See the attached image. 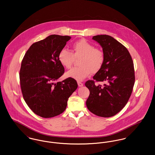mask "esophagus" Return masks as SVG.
Returning <instances> with one entry per match:
<instances>
[{
    "instance_id": "1",
    "label": "esophagus",
    "mask_w": 155,
    "mask_h": 155,
    "mask_svg": "<svg viewBox=\"0 0 155 155\" xmlns=\"http://www.w3.org/2000/svg\"><path fill=\"white\" fill-rule=\"evenodd\" d=\"M77 83H78V85L79 87H83L84 85L83 83H82L80 82V81H78Z\"/></svg>"
}]
</instances>
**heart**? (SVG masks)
I'll list each match as a JSON object with an SVG mask.
<instances>
[{"mask_svg": "<svg viewBox=\"0 0 155 155\" xmlns=\"http://www.w3.org/2000/svg\"><path fill=\"white\" fill-rule=\"evenodd\" d=\"M79 60L80 67H74L66 72L68 78L78 81H83L90 73H96L102 68L104 60V54L100 48L94 46L85 39L74 42L72 45V52L63 49L59 53L58 60L65 68H70L75 61Z\"/></svg>", "mask_w": 155, "mask_h": 155, "instance_id": "heart-1", "label": "heart"}]
</instances>
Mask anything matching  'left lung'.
<instances>
[{
  "instance_id": "left-lung-1",
  "label": "left lung",
  "mask_w": 155,
  "mask_h": 155,
  "mask_svg": "<svg viewBox=\"0 0 155 155\" xmlns=\"http://www.w3.org/2000/svg\"><path fill=\"white\" fill-rule=\"evenodd\" d=\"M93 39L101 46L105 60L93 80L85 84L90 90L86 105L95 115L110 117L124 108L131 95L135 81L133 62L127 49L112 36H94Z\"/></svg>"
}]
</instances>
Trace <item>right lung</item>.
Listing matches in <instances>:
<instances>
[{
  "label": "right lung",
  "mask_w": 155,
  "mask_h": 155,
  "mask_svg": "<svg viewBox=\"0 0 155 155\" xmlns=\"http://www.w3.org/2000/svg\"><path fill=\"white\" fill-rule=\"evenodd\" d=\"M70 39L69 36H48L34 43L22 61L19 78L23 97L31 110L42 117L63 113L68 98L78 87L71 78L54 83L64 73L58 55Z\"/></svg>",
  "instance_id": "add662e5"
}]
</instances>
